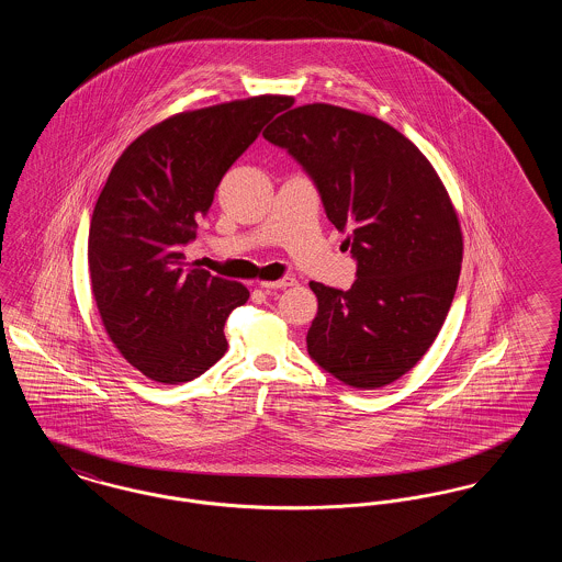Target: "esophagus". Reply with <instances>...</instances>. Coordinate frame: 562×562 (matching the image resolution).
Returning a JSON list of instances; mask_svg holds the SVG:
<instances>
[{
	"instance_id": "1",
	"label": "esophagus",
	"mask_w": 562,
	"mask_h": 562,
	"mask_svg": "<svg viewBox=\"0 0 562 562\" xmlns=\"http://www.w3.org/2000/svg\"><path fill=\"white\" fill-rule=\"evenodd\" d=\"M296 284V280L294 278H280V280H268V282H261V286L266 289V291H278V289H286V286H294Z\"/></svg>"
}]
</instances>
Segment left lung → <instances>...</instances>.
I'll return each instance as SVG.
<instances>
[{
  "label": "left lung",
  "mask_w": 562,
  "mask_h": 562,
  "mask_svg": "<svg viewBox=\"0 0 562 562\" xmlns=\"http://www.w3.org/2000/svg\"><path fill=\"white\" fill-rule=\"evenodd\" d=\"M263 136L310 172L358 261L349 291L310 282V356L351 387L394 383L424 358L453 303L463 236L449 191L404 134L369 113L301 105Z\"/></svg>",
  "instance_id": "1"
}]
</instances>
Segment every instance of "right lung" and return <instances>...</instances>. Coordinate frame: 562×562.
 <instances>
[{"instance_id":"obj_1","label":"right lung","mask_w":562,"mask_h":562,"mask_svg":"<svg viewBox=\"0 0 562 562\" xmlns=\"http://www.w3.org/2000/svg\"><path fill=\"white\" fill-rule=\"evenodd\" d=\"M291 105L293 97L259 94L181 111L113 164L90 221V289L111 344L145 376L186 383L227 351L223 326L250 293L188 268L181 248L229 166Z\"/></svg>"}]
</instances>
